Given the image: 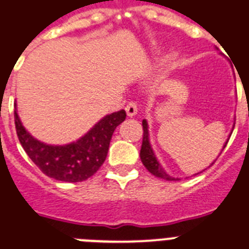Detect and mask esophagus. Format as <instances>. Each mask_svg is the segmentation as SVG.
I'll return each mask as SVG.
<instances>
[{
  "label": "esophagus",
  "instance_id": "34e87169",
  "mask_svg": "<svg viewBox=\"0 0 249 249\" xmlns=\"http://www.w3.org/2000/svg\"><path fill=\"white\" fill-rule=\"evenodd\" d=\"M126 112L128 114V117H133L137 114V103L133 101L129 102L128 104L126 106Z\"/></svg>",
  "mask_w": 249,
  "mask_h": 249
}]
</instances>
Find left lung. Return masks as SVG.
I'll return each mask as SVG.
<instances>
[{
  "mask_svg": "<svg viewBox=\"0 0 249 249\" xmlns=\"http://www.w3.org/2000/svg\"><path fill=\"white\" fill-rule=\"evenodd\" d=\"M142 127H143V137H142L141 152H140V157H141L142 163L145 165L146 169H147L152 175L157 176V178L165 179L167 180V181L179 180L173 178V176L167 175V174L165 173V170H163L162 166L160 165V162L157 161L156 156H155L154 151H152V148H151V145H150V139H148V127H147V122H146V120L142 121ZM227 143H228V141L226 142V145H224V147L223 148H226ZM213 163H212V165H213Z\"/></svg>",
  "mask_w": 249,
  "mask_h": 249,
  "instance_id": "left-lung-1",
  "label": "left lung"
}]
</instances>
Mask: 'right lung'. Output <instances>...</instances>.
Here are the masks:
<instances>
[{
	"mask_svg": "<svg viewBox=\"0 0 249 249\" xmlns=\"http://www.w3.org/2000/svg\"><path fill=\"white\" fill-rule=\"evenodd\" d=\"M124 120L126 112L121 109L103 117L78 141L69 145L52 146L34 139L23 128L15 110L16 133L25 152L46 176L65 182L84 181L98 171L107 157L114 129Z\"/></svg>",
	"mask_w": 249,
	"mask_h": 249,
	"instance_id": "obj_1",
	"label": "right lung"
}]
</instances>
